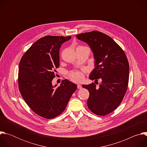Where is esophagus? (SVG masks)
Listing matches in <instances>:
<instances>
[{
  "label": "esophagus",
  "instance_id": "esophagus-1",
  "mask_svg": "<svg viewBox=\"0 0 147 147\" xmlns=\"http://www.w3.org/2000/svg\"><path fill=\"white\" fill-rule=\"evenodd\" d=\"M77 88H78V89H81V88H82V86H81V85H80V84H78V85H77Z\"/></svg>",
  "mask_w": 147,
  "mask_h": 147
}]
</instances>
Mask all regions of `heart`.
Instances as JSON below:
<instances>
[{
  "instance_id": "1",
  "label": "heart",
  "mask_w": 147,
  "mask_h": 147,
  "mask_svg": "<svg viewBox=\"0 0 147 147\" xmlns=\"http://www.w3.org/2000/svg\"><path fill=\"white\" fill-rule=\"evenodd\" d=\"M69 77L72 81L74 82H80L82 80L84 76L81 72L73 71L70 73Z\"/></svg>"
}]
</instances>
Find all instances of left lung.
Segmentation results:
<instances>
[{"label": "left lung", "mask_w": 147, "mask_h": 147, "mask_svg": "<svg viewBox=\"0 0 147 147\" xmlns=\"http://www.w3.org/2000/svg\"><path fill=\"white\" fill-rule=\"evenodd\" d=\"M77 38L87 43L93 53L94 69L89 78L101 82L82 86L90 92L87 105L94 113L105 116L115 110L126 92L129 65L125 53L108 35L99 31L80 34Z\"/></svg>", "instance_id": "obj_1"}]
</instances>
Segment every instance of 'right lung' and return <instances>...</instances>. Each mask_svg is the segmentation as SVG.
<instances>
[{
  "instance_id": "add662e5",
  "label": "right lung",
  "mask_w": 147,
  "mask_h": 147,
  "mask_svg": "<svg viewBox=\"0 0 147 147\" xmlns=\"http://www.w3.org/2000/svg\"><path fill=\"white\" fill-rule=\"evenodd\" d=\"M71 36H46L37 40L21 59L18 88L28 107L37 115L53 119L65 111L77 90L66 79L59 87L52 85L55 70L59 66V49Z\"/></svg>"
}]
</instances>
